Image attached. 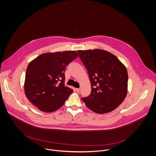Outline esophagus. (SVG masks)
<instances>
[{"instance_id": "1", "label": "esophagus", "mask_w": 156, "mask_h": 156, "mask_svg": "<svg viewBox=\"0 0 156 156\" xmlns=\"http://www.w3.org/2000/svg\"><path fill=\"white\" fill-rule=\"evenodd\" d=\"M75 90H76V91L77 93H79V92H80V89H79V88H76Z\"/></svg>"}]
</instances>
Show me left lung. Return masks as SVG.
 Listing matches in <instances>:
<instances>
[{
	"label": "left lung",
	"instance_id": "1",
	"mask_svg": "<svg viewBox=\"0 0 156 156\" xmlns=\"http://www.w3.org/2000/svg\"><path fill=\"white\" fill-rule=\"evenodd\" d=\"M77 53L87 69L91 85L90 95L82 100L97 113L113 111L127 95L126 68L115 55L103 50H78Z\"/></svg>",
	"mask_w": 156,
	"mask_h": 156
}]
</instances>
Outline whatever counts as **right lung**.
<instances>
[{"label":"right lung","instance_id":"add662e5","mask_svg":"<svg viewBox=\"0 0 156 156\" xmlns=\"http://www.w3.org/2000/svg\"><path fill=\"white\" fill-rule=\"evenodd\" d=\"M78 55L75 51L45 53L32 61L26 69L24 92L40 111L61 108L73 90L65 87V69Z\"/></svg>","mask_w":156,"mask_h":156}]
</instances>
